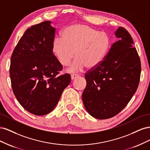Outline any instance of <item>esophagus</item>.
Returning a JSON list of instances; mask_svg holds the SVG:
<instances>
[{"mask_svg":"<svg viewBox=\"0 0 150 150\" xmlns=\"http://www.w3.org/2000/svg\"><path fill=\"white\" fill-rule=\"evenodd\" d=\"M79 76L78 75V74H72L71 75V80H74V79H75L76 78H78Z\"/></svg>","mask_w":150,"mask_h":150,"instance_id":"esophagus-1","label":"esophagus"}]
</instances>
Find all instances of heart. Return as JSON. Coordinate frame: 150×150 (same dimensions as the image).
Masks as SVG:
<instances>
[{"mask_svg":"<svg viewBox=\"0 0 150 150\" xmlns=\"http://www.w3.org/2000/svg\"><path fill=\"white\" fill-rule=\"evenodd\" d=\"M110 46V39L104 32L84 24H76L67 27L61 34V38H56L52 50L58 62L63 66H69V72L96 67L103 61Z\"/></svg>","mask_w":150,"mask_h":150,"instance_id":"obj_1","label":"heart"}]
</instances>
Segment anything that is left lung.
<instances>
[{
    "mask_svg": "<svg viewBox=\"0 0 150 150\" xmlns=\"http://www.w3.org/2000/svg\"><path fill=\"white\" fill-rule=\"evenodd\" d=\"M115 34L118 40L100 64L84 76V106L90 115L99 120L111 118L123 110L139 82L141 62L132 38L122 27Z\"/></svg>",
    "mask_w": 150,
    "mask_h": 150,
    "instance_id": "8db88e82",
    "label": "left lung"
}]
</instances>
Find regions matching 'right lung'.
Here are the masks:
<instances>
[{
    "instance_id": "right-lung-1",
    "label": "right lung",
    "mask_w": 150,
    "mask_h": 150,
    "mask_svg": "<svg viewBox=\"0 0 150 150\" xmlns=\"http://www.w3.org/2000/svg\"><path fill=\"white\" fill-rule=\"evenodd\" d=\"M51 21L31 26L22 36L11 56L10 77L13 94L25 110L37 116L51 112L71 76L52 52L56 28Z\"/></svg>"
}]
</instances>
